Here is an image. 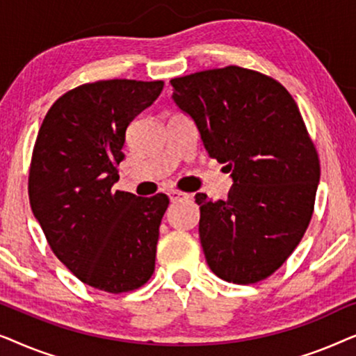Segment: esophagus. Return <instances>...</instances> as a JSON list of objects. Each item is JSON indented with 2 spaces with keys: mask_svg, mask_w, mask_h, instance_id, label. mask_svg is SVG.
Returning a JSON list of instances; mask_svg holds the SVG:
<instances>
[{
  "mask_svg": "<svg viewBox=\"0 0 356 356\" xmlns=\"http://www.w3.org/2000/svg\"><path fill=\"white\" fill-rule=\"evenodd\" d=\"M168 197L172 202H178V201H183V199H188L189 194L177 191V189H172V191H168Z\"/></svg>",
  "mask_w": 356,
  "mask_h": 356,
  "instance_id": "esophagus-1",
  "label": "esophagus"
}]
</instances>
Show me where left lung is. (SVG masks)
<instances>
[{
	"instance_id": "left-lung-1",
	"label": "left lung",
	"mask_w": 356,
	"mask_h": 356,
	"mask_svg": "<svg viewBox=\"0 0 356 356\" xmlns=\"http://www.w3.org/2000/svg\"><path fill=\"white\" fill-rule=\"evenodd\" d=\"M170 84L209 157L232 172L225 201L196 194L207 264L233 284L264 280L298 246L318 191L319 159L298 105L272 77L238 66Z\"/></svg>"
}]
</instances>
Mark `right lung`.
Wrapping results in <instances>:
<instances>
[{
  "label": "right lung",
  "instance_id": "right-lung-1",
  "mask_svg": "<svg viewBox=\"0 0 356 356\" xmlns=\"http://www.w3.org/2000/svg\"><path fill=\"white\" fill-rule=\"evenodd\" d=\"M163 81L111 79L60 97L38 131L29 199L55 256L84 284L108 293L154 274L168 197L113 191L126 129L157 100Z\"/></svg>",
  "mask_w": 356,
  "mask_h": 356
}]
</instances>
